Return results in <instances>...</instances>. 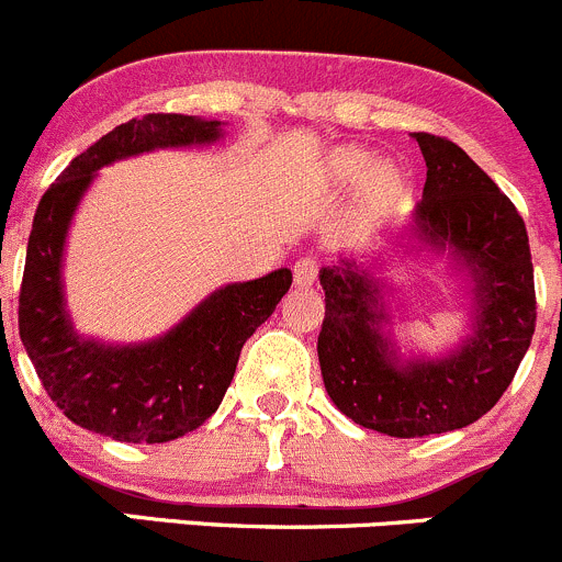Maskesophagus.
Segmentation results:
<instances>
[{
  "label": "esophagus",
  "mask_w": 562,
  "mask_h": 562,
  "mask_svg": "<svg viewBox=\"0 0 562 562\" xmlns=\"http://www.w3.org/2000/svg\"><path fill=\"white\" fill-rule=\"evenodd\" d=\"M316 273H319V268H316V259H311V257L297 259V262H294V270H292L294 286L311 289L316 283Z\"/></svg>",
  "instance_id": "1"
}]
</instances>
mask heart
<instances>
[{"label":"heart","mask_w":562,"mask_h":562,"mask_svg":"<svg viewBox=\"0 0 562 562\" xmlns=\"http://www.w3.org/2000/svg\"><path fill=\"white\" fill-rule=\"evenodd\" d=\"M319 186L327 193L358 188V213L366 221H382L407 193V177L396 164H376V155L360 144L330 149L319 166Z\"/></svg>","instance_id":"obj_1"}]
</instances>
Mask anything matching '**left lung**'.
<instances>
[{"mask_svg": "<svg viewBox=\"0 0 562 562\" xmlns=\"http://www.w3.org/2000/svg\"><path fill=\"white\" fill-rule=\"evenodd\" d=\"M413 138L426 160L424 199L402 241L322 268L325 322L316 341L333 404L363 429L402 440L464 429L486 415L536 330L521 215L462 147L431 133ZM396 247L448 252L452 269L469 281V333L448 353L404 356L397 347L390 311L395 284L384 276Z\"/></svg>", "mask_w": 562, "mask_h": 562, "instance_id": "left-lung-1", "label": "left lung"}]
</instances>
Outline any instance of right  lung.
<instances>
[{"instance_id":"right-lung-1","label":"right lung","mask_w":562,"mask_h":562,"mask_svg":"<svg viewBox=\"0 0 562 562\" xmlns=\"http://www.w3.org/2000/svg\"><path fill=\"white\" fill-rule=\"evenodd\" d=\"M224 122L147 114L76 155L43 193L26 246L19 333L52 402L81 429L120 442H169L199 429L224 402L240 349L292 286V270L226 283L149 341L81 336L65 300V246L98 169L153 149L207 147Z\"/></svg>"}]
</instances>
